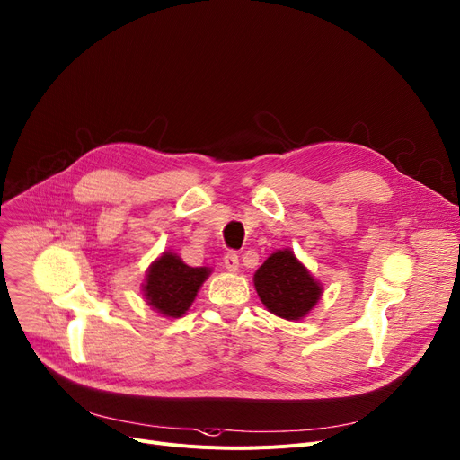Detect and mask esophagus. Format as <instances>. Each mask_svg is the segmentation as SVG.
<instances>
[{
  "instance_id": "34e87169",
  "label": "esophagus",
  "mask_w": 460,
  "mask_h": 460,
  "mask_svg": "<svg viewBox=\"0 0 460 460\" xmlns=\"http://www.w3.org/2000/svg\"><path fill=\"white\" fill-rule=\"evenodd\" d=\"M224 266H226V270L231 271V273L238 271V257H236L234 253H227V255L224 257Z\"/></svg>"
}]
</instances>
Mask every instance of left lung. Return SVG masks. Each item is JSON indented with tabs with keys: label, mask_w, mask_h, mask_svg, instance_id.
I'll list each match as a JSON object with an SVG mask.
<instances>
[{
	"label": "left lung",
	"mask_w": 460,
	"mask_h": 460,
	"mask_svg": "<svg viewBox=\"0 0 460 460\" xmlns=\"http://www.w3.org/2000/svg\"><path fill=\"white\" fill-rule=\"evenodd\" d=\"M253 284L262 305L286 321L305 319L323 297V284L291 249H279L255 271Z\"/></svg>",
	"instance_id": "1"
}]
</instances>
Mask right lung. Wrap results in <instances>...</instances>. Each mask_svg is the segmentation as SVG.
<instances>
[{"label":"right lung","mask_w":460,"mask_h":460,"mask_svg":"<svg viewBox=\"0 0 460 460\" xmlns=\"http://www.w3.org/2000/svg\"><path fill=\"white\" fill-rule=\"evenodd\" d=\"M211 273L213 270L207 266H187L178 253L169 249L148 266L143 282V299L163 317H183Z\"/></svg>","instance_id":"obj_1"}]
</instances>
